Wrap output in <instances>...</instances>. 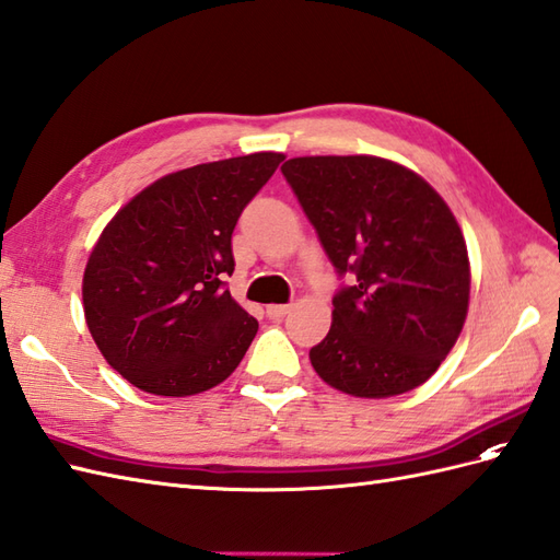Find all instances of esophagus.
<instances>
[{
  "label": "esophagus",
  "instance_id": "34e87169",
  "mask_svg": "<svg viewBox=\"0 0 560 560\" xmlns=\"http://www.w3.org/2000/svg\"><path fill=\"white\" fill-rule=\"evenodd\" d=\"M289 312H291V305H269L267 307V317L269 319H283Z\"/></svg>",
  "mask_w": 560,
  "mask_h": 560
}]
</instances>
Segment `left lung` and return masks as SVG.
<instances>
[{"instance_id": "left-lung-1", "label": "left lung", "mask_w": 560, "mask_h": 560, "mask_svg": "<svg viewBox=\"0 0 560 560\" xmlns=\"http://www.w3.org/2000/svg\"><path fill=\"white\" fill-rule=\"evenodd\" d=\"M285 182L336 267L334 322L314 371L354 397H393L435 374L462 334L470 267L462 229L417 172L376 155H305Z\"/></svg>"}]
</instances>
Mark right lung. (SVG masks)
Returning a JSON list of instances; mask_svg holds the SVG:
<instances>
[{"mask_svg": "<svg viewBox=\"0 0 560 560\" xmlns=\"http://www.w3.org/2000/svg\"><path fill=\"white\" fill-rule=\"evenodd\" d=\"M283 161L250 153L165 175L113 218L82 279L84 319L106 362L139 390L186 397L243 360L257 319L226 291L232 234Z\"/></svg>", "mask_w": 560, "mask_h": 560, "instance_id": "1", "label": "right lung"}]
</instances>
